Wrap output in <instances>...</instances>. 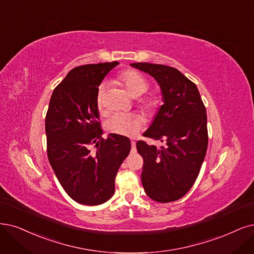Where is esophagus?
<instances>
[{
	"mask_svg": "<svg viewBox=\"0 0 254 254\" xmlns=\"http://www.w3.org/2000/svg\"><path fill=\"white\" fill-rule=\"evenodd\" d=\"M130 144H132L133 152H135V151H136V142H135V141H132V142H130Z\"/></svg>",
	"mask_w": 254,
	"mask_h": 254,
	"instance_id": "obj_1",
	"label": "esophagus"
}]
</instances>
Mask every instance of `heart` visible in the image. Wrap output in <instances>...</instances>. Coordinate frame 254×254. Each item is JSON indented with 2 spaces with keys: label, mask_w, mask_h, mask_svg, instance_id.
<instances>
[{
  "label": "heart",
  "mask_w": 254,
  "mask_h": 254,
  "mask_svg": "<svg viewBox=\"0 0 254 254\" xmlns=\"http://www.w3.org/2000/svg\"><path fill=\"white\" fill-rule=\"evenodd\" d=\"M116 80L126 89L128 95L133 98L142 96L149 89V82L147 79L143 75L134 70H126L121 72ZM105 95L106 88L105 86H100L96 96V106L100 114H102L103 108H105ZM138 106L147 115L154 116L162 106V98L159 95H149L140 100ZM142 125L143 118L138 114L117 113V114L112 115L106 121V128L111 134L133 137L141 129Z\"/></svg>",
  "instance_id": "obj_1"
}]
</instances>
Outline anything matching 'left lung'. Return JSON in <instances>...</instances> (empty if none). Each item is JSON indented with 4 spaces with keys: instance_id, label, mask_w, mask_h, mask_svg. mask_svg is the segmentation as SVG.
<instances>
[{
    "instance_id": "obj_1",
    "label": "left lung",
    "mask_w": 254,
    "mask_h": 254,
    "mask_svg": "<svg viewBox=\"0 0 254 254\" xmlns=\"http://www.w3.org/2000/svg\"><path fill=\"white\" fill-rule=\"evenodd\" d=\"M130 65L152 75L164 102L143 136L160 140L165 146L157 148L142 140L136 144L143 158V189L154 201H177L192 187L207 151L205 106L195 84L179 70L148 63Z\"/></svg>"
}]
</instances>
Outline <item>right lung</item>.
I'll list each match as a JSON object with an SVG mask.
<instances>
[{
    "label": "right lung",
    "instance_id": "obj_1",
    "mask_svg": "<svg viewBox=\"0 0 254 254\" xmlns=\"http://www.w3.org/2000/svg\"><path fill=\"white\" fill-rule=\"evenodd\" d=\"M118 62L72 69L52 93L46 115L47 154L64 191L75 202L99 205L112 198L115 177L128 156L127 137L102 138L98 87ZM92 146L97 147L92 151Z\"/></svg>",
    "mask_w": 254,
    "mask_h": 254
}]
</instances>
